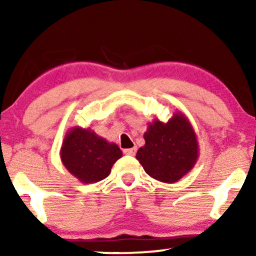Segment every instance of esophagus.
I'll return each mask as SVG.
<instances>
[{"label":"esophagus","mask_w":256,"mask_h":256,"mask_svg":"<svg viewBox=\"0 0 256 256\" xmlns=\"http://www.w3.org/2000/svg\"><path fill=\"white\" fill-rule=\"evenodd\" d=\"M136 152H137L136 146H134V148L124 149V154H126V155H131V156H134V155L136 154Z\"/></svg>","instance_id":"obj_1"}]
</instances>
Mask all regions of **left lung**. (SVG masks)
Wrapping results in <instances>:
<instances>
[{
	"label": "left lung",
	"mask_w": 256,
	"mask_h": 256,
	"mask_svg": "<svg viewBox=\"0 0 256 256\" xmlns=\"http://www.w3.org/2000/svg\"><path fill=\"white\" fill-rule=\"evenodd\" d=\"M146 144L136 158L146 174L162 183H176L192 170L198 158V142L192 122L177 110L167 122L155 119L144 132Z\"/></svg>",
	"instance_id": "obj_1"
}]
</instances>
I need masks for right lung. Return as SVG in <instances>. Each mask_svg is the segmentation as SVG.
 Instances as JSON below:
<instances>
[{
  "label": "right lung",
  "instance_id": "1",
  "mask_svg": "<svg viewBox=\"0 0 256 256\" xmlns=\"http://www.w3.org/2000/svg\"><path fill=\"white\" fill-rule=\"evenodd\" d=\"M122 152L90 128L79 126L70 128L62 140L60 158L73 177L80 183H98L110 176Z\"/></svg>",
  "mask_w": 256,
  "mask_h": 256
}]
</instances>
